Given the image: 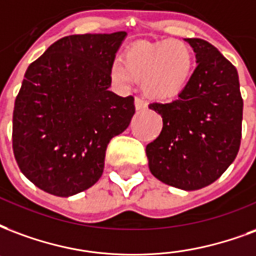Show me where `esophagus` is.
Wrapping results in <instances>:
<instances>
[{
    "instance_id": "obj_1",
    "label": "esophagus",
    "mask_w": 256,
    "mask_h": 256,
    "mask_svg": "<svg viewBox=\"0 0 256 256\" xmlns=\"http://www.w3.org/2000/svg\"><path fill=\"white\" fill-rule=\"evenodd\" d=\"M134 106H136V110L141 111V110H144L146 107V103H145L141 98H136V100H134Z\"/></svg>"
}]
</instances>
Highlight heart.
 Returning a JSON list of instances; mask_svg holds the SVG:
<instances>
[{
	"mask_svg": "<svg viewBox=\"0 0 256 256\" xmlns=\"http://www.w3.org/2000/svg\"><path fill=\"white\" fill-rule=\"evenodd\" d=\"M192 73V52L182 40H140L126 48L122 60L111 65L119 84L142 81V90L156 100L174 99L182 94Z\"/></svg>",
	"mask_w": 256,
	"mask_h": 256,
	"instance_id": "heart-1",
	"label": "heart"
}]
</instances>
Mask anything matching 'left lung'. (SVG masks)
<instances>
[{
	"instance_id": "8db88e82",
	"label": "left lung",
	"mask_w": 256,
	"mask_h": 256,
	"mask_svg": "<svg viewBox=\"0 0 256 256\" xmlns=\"http://www.w3.org/2000/svg\"><path fill=\"white\" fill-rule=\"evenodd\" d=\"M186 42L198 65L178 99L149 104L162 115V130L146 156L154 178L192 191L217 180L238 156L243 99L236 68L209 42Z\"/></svg>"
}]
</instances>
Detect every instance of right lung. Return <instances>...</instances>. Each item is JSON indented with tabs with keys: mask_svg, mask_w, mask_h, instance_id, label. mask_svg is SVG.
<instances>
[{
	"mask_svg": "<svg viewBox=\"0 0 256 256\" xmlns=\"http://www.w3.org/2000/svg\"><path fill=\"white\" fill-rule=\"evenodd\" d=\"M126 35L65 36L28 66L13 110V153L40 190L70 196L100 179L107 145L136 112L133 96L108 90Z\"/></svg>",
	"mask_w": 256,
	"mask_h": 256,
	"instance_id": "right-lung-1",
	"label": "right lung"
}]
</instances>
